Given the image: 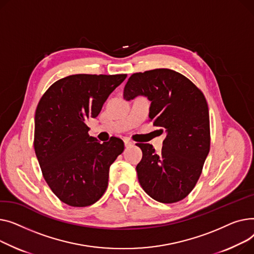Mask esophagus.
<instances>
[{"instance_id":"1","label":"esophagus","mask_w":254,"mask_h":254,"mask_svg":"<svg viewBox=\"0 0 254 254\" xmlns=\"http://www.w3.org/2000/svg\"><path fill=\"white\" fill-rule=\"evenodd\" d=\"M124 144H125V146H126V147H128V146H131V145L133 144V142H132L130 139L125 138V139H124Z\"/></svg>"}]
</instances>
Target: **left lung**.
I'll return each mask as SVG.
<instances>
[{
  "instance_id": "left-lung-1",
  "label": "left lung",
  "mask_w": 254,
  "mask_h": 254,
  "mask_svg": "<svg viewBox=\"0 0 254 254\" xmlns=\"http://www.w3.org/2000/svg\"><path fill=\"white\" fill-rule=\"evenodd\" d=\"M138 95L152 101L150 120L161 134L167 133L160 155L150 143H136L142 151L136 166L139 184L158 202H178L195 188L210 150L206 98L190 80L169 68L132 73L124 98Z\"/></svg>"
}]
</instances>
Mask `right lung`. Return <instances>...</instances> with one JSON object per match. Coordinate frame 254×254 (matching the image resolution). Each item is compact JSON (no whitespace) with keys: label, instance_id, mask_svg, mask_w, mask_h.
<instances>
[{"label":"right lung","instance_id":"add662e5","mask_svg":"<svg viewBox=\"0 0 254 254\" xmlns=\"http://www.w3.org/2000/svg\"><path fill=\"white\" fill-rule=\"evenodd\" d=\"M126 77L71 74L53 83L38 103L35 153L47 185L69 206H90L102 197L110 167L124 151L120 138L100 143L89 135L86 122L98 116L104 101Z\"/></svg>","mask_w":254,"mask_h":254}]
</instances>
